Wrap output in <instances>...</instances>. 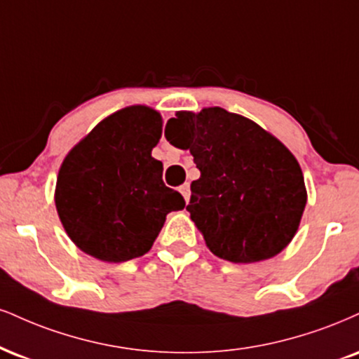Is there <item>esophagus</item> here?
Segmentation results:
<instances>
[{
  "label": "esophagus",
  "mask_w": 359,
  "mask_h": 359,
  "mask_svg": "<svg viewBox=\"0 0 359 359\" xmlns=\"http://www.w3.org/2000/svg\"><path fill=\"white\" fill-rule=\"evenodd\" d=\"M179 191H180V194H182V196H184L185 202H187V204H189V201H191V185L185 182L184 185H180Z\"/></svg>",
  "instance_id": "1"
}]
</instances>
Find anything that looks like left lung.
I'll use <instances>...</instances> for the list:
<instances>
[{
  "instance_id": "left-lung-1",
  "label": "left lung",
  "mask_w": 359,
  "mask_h": 359,
  "mask_svg": "<svg viewBox=\"0 0 359 359\" xmlns=\"http://www.w3.org/2000/svg\"><path fill=\"white\" fill-rule=\"evenodd\" d=\"M165 137L191 150L201 170L187 210L215 256L248 264L291 243L306 187L299 163L278 138L219 107L197 115L179 111L167 122Z\"/></svg>"
}]
</instances>
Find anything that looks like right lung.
Wrapping results in <instances>:
<instances>
[{"mask_svg": "<svg viewBox=\"0 0 359 359\" xmlns=\"http://www.w3.org/2000/svg\"><path fill=\"white\" fill-rule=\"evenodd\" d=\"M162 116L128 107L100 122L67 155L56 180L55 204L65 231L83 252L125 262L152 248L165 215L185 207L162 180L152 157Z\"/></svg>", "mask_w": 359, "mask_h": 359, "instance_id": "right-lung-1", "label": "right lung"}]
</instances>
